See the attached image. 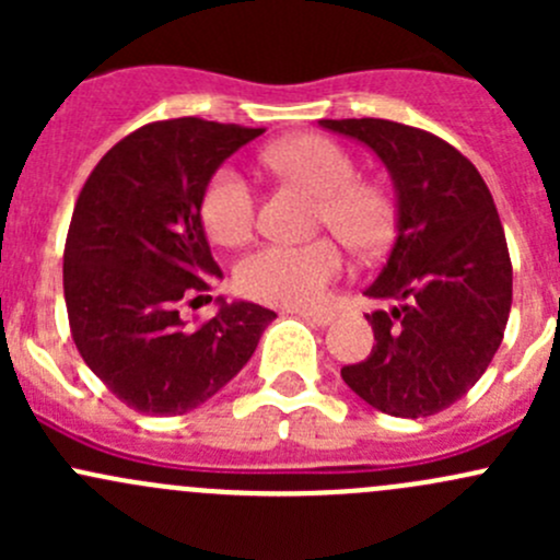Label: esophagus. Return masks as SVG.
Listing matches in <instances>:
<instances>
[{"mask_svg":"<svg viewBox=\"0 0 560 560\" xmlns=\"http://www.w3.org/2000/svg\"><path fill=\"white\" fill-rule=\"evenodd\" d=\"M295 314L301 316L303 322H308V325H314V327L330 325V319H332V314H325V312H295Z\"/></svg>","mask_w":560,"mask_h":560,"instance_id":"1","label":"esophagus"}]
</instances>
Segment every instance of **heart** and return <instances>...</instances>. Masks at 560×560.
Segmentation results:
<instances>
[{
	"label": "heart",
	"mask_w": 560,
	"mask_h": 560,
	"mask_svg": "<svg viewBox=\"0 0 560 560\" xmlns=\"http://www.w3.org/2000/svg\"><path fill=\"white\" fill-rule=\"evenodd\" d=\"M273 171L316 195V228H327L354 254L382 252L393 238L395 206L385 186L358 178V162L325 135H295L268 151ZM206 233L222 246H241L257 222V197L235 167H219L200 195ZM343 273L336 238L268 244L241 259L235 284L246 298L284 308H319Z\"/></svg>",
	"instance_id": "1"
}]
</instances>
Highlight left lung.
Masks as SVG:
<instances>
[{"label": "left lung", "instance_id": "left-lung-1", "mask_svg": "<svg viewBox=\"0 0 560 560\" xmlns=\"http://www.w3.org/2000/svg\"><path fill=\"white\" fill-rule=\"evenodd\" d=\"M380 154L398 191V235L365 290L395 301L369 314L376 347L341 376L393 417L460 400L493 360L512 308V262L493 195L447 140L387 118H322Z\"/></svg>", "mask_w": 560, "mask_h": 560}]
</instances>
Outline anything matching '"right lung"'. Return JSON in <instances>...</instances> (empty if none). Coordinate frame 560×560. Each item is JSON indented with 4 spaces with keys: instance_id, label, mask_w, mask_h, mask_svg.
Returning <instances> with one entry per match:
<instances>
[{
    "instance_id": "1",
    "label": "right lung",
    "mask_w": 560,
    "mask_h": 560,
    "mask_svg": "<svg viewBox=\"0 0 560 560\" xmlns=\"http://www.w3.org/2000/svg\"><path fill=\"white\" fill-rule=\"evenodd\" d=\"M265 129L197 116L145 124L118 140L78 195L65 244V301L83 363L140 415H184L246 365L273 319L222 303L186 327L180 308L211 301L222 270L200 222L206 180Z\"/></svg>"
}]
</instances>
